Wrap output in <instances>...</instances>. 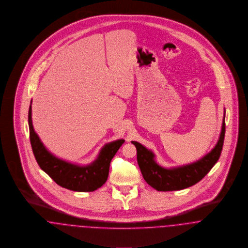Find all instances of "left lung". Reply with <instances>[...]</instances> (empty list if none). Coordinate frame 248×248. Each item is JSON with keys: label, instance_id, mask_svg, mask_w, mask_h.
Masks as SVG:
<instances>
[{"label": "left lung", "instance_id": "left-lung-1", "mask_svg": "<svg viewBox=\"0 0 248 248\" xmlns=\"http://www.w3.org/2000/svg\"><path fill=\"white\" fill-rule=\"evenodd\" d=\"M224 137L225 112L219 139L211 152L193 163L170 169L158 165L151 150H148L138 142L132 141L131 143L136 147L137 162L145 182L158 191H173L195 185L208 173L221 155Z\"/></svg>", "mask_w": 248, "mask_h": 248}]
</instances>
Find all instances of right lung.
<instances>
[{"instance_id":"right-lung-1","label":"right lung","mask_w":248,"mask_h":248,"mask_svg":"<svg viewBox=\"0 0 248 248\" xmlns=\"http://www.w3.org/2000/svg\"><path fill=\"white\" fill-rule=\"evenodd\" d=\"M30 140L33 155L40 166L59 186L73 191H94L107 180L112 158L125 141L123 139L106 143L98 157L89 165L80 166L51 154L35 132L31 120V102L29 108Z\"/></svg>"}]
</instances>
